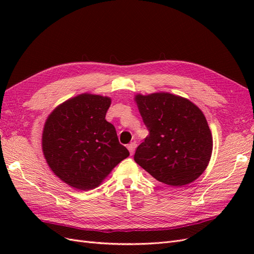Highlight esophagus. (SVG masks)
Here are the masks:
<instances>
[{
	"mask_svg": "<svg viewBox=\"0 0 254 254\" xmlns=\"http://www.w3.org/2000/svg\"><path fill=\"white\" fill-rule=\"evenodd\" d=\"M127 148H128V150H129V152H130V155H133V152H134V150H135V148H136V143H135V142H132V143L128 144Z\"/></svg>",
	"mask_w": 254,
	"mask_h": 254,
	"instance_id": "esophagus-1",
	"label": "esophagus"
}]
</instances>
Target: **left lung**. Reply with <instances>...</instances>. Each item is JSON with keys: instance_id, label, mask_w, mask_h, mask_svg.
<instances>
[{"instance_id": "left-lung-1", "label": "left lung", "mask_w": 254, "mask_h": 254, "mask_svg": "<svg viewBox=\"0 0 254 254\" xmlns=\"http://www.w3.org/2000/svg\"><path fill=\"white\" fill-rule=\"evenodd\" d=\"M149 134L134 161L158 181L180 188L195 181L209 164L213 139L202 111L171 93L135 95Z\"/></svg>"}]
</instances>
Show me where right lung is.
<instances>
[{"label":"right lung","mask_w":254,"mask_h":254,"mask_svg":"<svg viewBox=\"0 0 254 254\" xmlns=\"http://www.w3.org/2000/svg\"><path fill=\"white\" fill-rule=\"evenodd\" d=\"M111 99L83 93L59 105L45 122L42 150L53 173L81 190L97 188L129 156L106 121Z\"/></svg>","instance_id":"right-lung-1"}]
</instances>
